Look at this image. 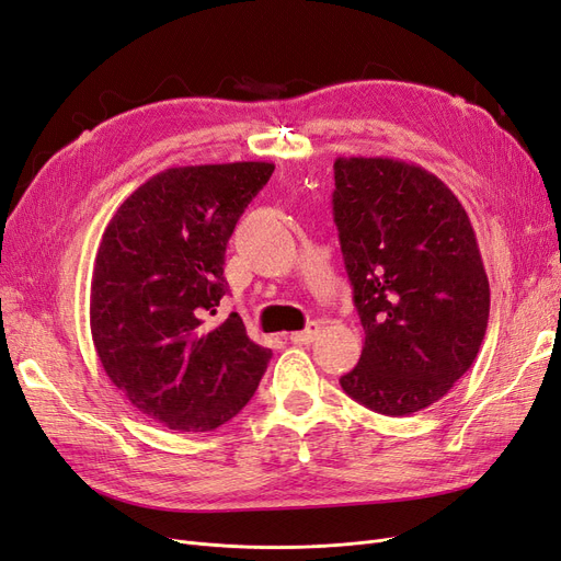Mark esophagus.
Returning <instances> with one entry per match:
<instances>
[{"label": "esophagus", "instance_id": "34e87169", "mask_svg": "<svg viewBox=\"0 0 561 561\" xmlns=\"http://www.w3.org/2000/svg\"><path fill=\"white\" fill-rule=\"evenodd\" d=\"M318 332H320L318 322H309V328H307V330H301V332H293V334H290V342H295V344H304V346H309V344H313V342H316Z\"/></svg>", "mask_w": 561, "mask_h": 561}]
</instances>
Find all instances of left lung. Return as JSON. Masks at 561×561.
Segmentation results:
<instances>
[{
	"label": "left lung",
	"mask_w": 561,
	"mask_h": 561,
	"mask_svg": "<svg viewBox=\"0 0 561 561\" xmlns=\"http://www.w3.org/2000/svg\"><path fill=\"white\" fill-rule=\"evenodd\" d=\"M334 222L365 344L339 379L386 416L426 410L478 358L489 280L461 201L426 168L388 157L334 161Z\"/></svg>",
	"instance_id": "obj_1"
}]
</instances>
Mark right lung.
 <instances>
[{
  "label": "right lung",
  "mask_w": 561,
  "mask_h": 561,
  "mask_svg": "<svg viewBox=\"0 0 561 561\" xmlns=\"http://www.w3.org/2000/svg\"><path fill=\"white\" fill-rule=\"evenodd\" d=\"M274 163L178 165L140 184L98 245L93 346L110 381L149 421L206 433L239 414L266 371L239 313L208 320L227 293L225 252Z\"/></svg>",
  "instance_id": "add662e5"
}]
</instances>
